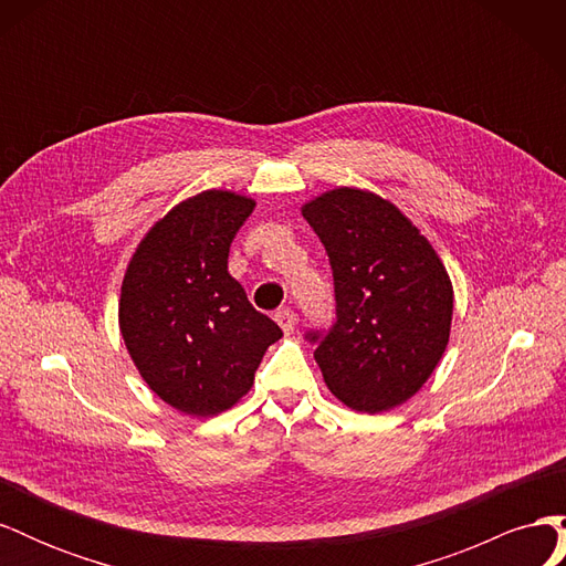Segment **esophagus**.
<instances>
[{"label":"esophagus","mask_w":566,"mask_h":566,"mask_svg":"<svg viewBox=\"0 0 566 566\" xmlns=\"http://www.w3.org/2000/svg\"><path fill=\"white\" fill-rule=\"evenodd\" d=\"M273 318L279 321V325H281L285 335H290V333L295 331V321H297V318H295V312L287 310V306H283V310H279L276 314H273Z\"/></svg>","instance_id":"esophagus-1"}]
</instances>
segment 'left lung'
<instances>
[{"mask_svg":"<svg viewBox=\"0 0 566 566\" xmlns=\"http://www.w3.org/2000/svg\"><path fill=\"white\" fill-rule=\"evenodd\" d=\"M328 252L335 323L310 331L335 397L361 413L401 406L449 345L453 287L427 238L380 196L335 188L302 208Z\"/></svg>","mask_w":566,"mask_h":566,"instance_id":"left-lung-1","label":"left lung"}]
</instances>
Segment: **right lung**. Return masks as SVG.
Masks as SVG:
<instances>
[{
  "label": "right lung",
  "mask_w": 566,
  "mask_h": 566,
  "mask_svg": "<svg viewBox=\"0 0 566 566\" xmlns=\"http://www.w3.org/2000/svg\"><path fill=\"white\" fill-rule=\"evenodd\" d=\"M254 200L202 191L167 212L136 248L119 331L146 385L186 416L208 418L248 394L283 331L229 273V248Z\"/></svg>",
  "instance_id": "1"
}]
</instances>
